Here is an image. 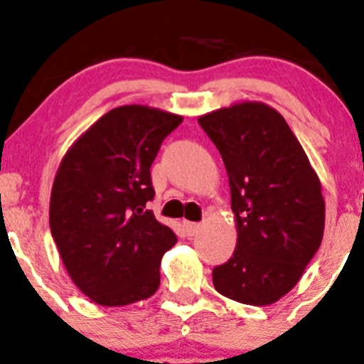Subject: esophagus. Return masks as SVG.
<instances>
[{"instance_id":"34e87169","label":"esophagus","mask_w":364,"mask_h":364,"mask_svg":"<svg viewBox=\"0 0 364 364\" xmlns=\"http://www.w3.org/2000/svg\"><path fill=\"white\" fill-rule=\"evenodd\" d=\"M183 228H185L186 235L193 236V235H197V232H199V229L203 228V225H200L199 222H188V220H185V222H183Z\"/></svg>"}]
</instances>
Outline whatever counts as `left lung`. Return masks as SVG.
I'll list each match as a JSON object with an SVG mask.
<instances>
[{
	"instance_id": "8db88e82",
	"label": "left lung",
	"mask_w": 364,
	"mask_h": 364,
	"mask_svg": "<svg viewBox=\"0 0 364 364\" xmlns=\"http://www.w3.org/2000/svg\"><path fill=\"white\" fill-rule=\"evenodd\" d=\"M229 176L238 240L213 268L215 290L249 306L279 301L301 279L323 236L318 176L283 115L242 103L199 117Z\"/></svg>"
}]
</instances>
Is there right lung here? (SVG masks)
Listing matches in <instances>:
<instances>
[{"mask_svg": "<svg viewBox=\"0 0 364 364\" xmlns=\"http://www.w3.org/2000/svg\"><path fill=\"white\" fill-rule=\"evenodd\" d=\"M181 122L140 105L114 108L60 164L49 228L70 279L96 304H132L160 287L161 256L178 238L147 210L151 165Z\"/></svg>", "mask_w": 364, "mask_h": 364, "instance_id": "obj_1", "label": "right lung"}]
</instances>
